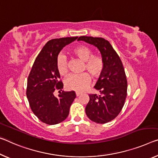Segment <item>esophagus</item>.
<instances>
[{
	"instance_id": "obj_1",
	"label": "esophagus",
	"mask_w": 158,
	"mask_h": 158,
	"mask_svg": "<svg viewBox=\"0 0 158 158\" xmlns=\"http://www.w3.org/2000/svg\"><path fill=\"white\" fill-rule=\"evenodd\" d=\"M76 96H77V97H78V96L81 95V93H79V92H76Z\"/></svg>"
}]
</instances>
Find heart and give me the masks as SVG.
<instances>
[{"mask_svg":"<svg viewBox=\"0 0 158 158\" xmlns=\"http://www.w3.org/2000/svg\"><path fill=\"white\" fill-rule=\"evenodd\" d=\"M72 54L84 61V71H87L94 79L101 77L104 71L105 64L102 57L99 54H93V50L86 45H78L71 51ZM56 67L59 73L61 76L68 73L67 60L64 55H60L56 60ZM91 77L87 73L80 75H72L65 80V88L69 90L77 92L83 91L90 83Z\"/></svg>","mask_w":158,"mask_h":158,"instance_id":"b5f03b06","label":"heart"}]
</instances>
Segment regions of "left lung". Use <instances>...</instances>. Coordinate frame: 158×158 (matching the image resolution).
Listing matches in <instances>:
<instances>
[{"instance_id":"obj_1","label":"left lung","mask_w":158,"mask_h":158,"mask_svg":"<svg viewBox=\"0 0 158 158\" xmlns=\"http://www.w3.org/2000/svg\"><path fill=\"white\" fill-rule=\"evenodd\" d=\"M77 40L98 47L105 64L103 73L94 86L100 94H89L85 113L94 122H110L121 112L127 96V80L123 64L107 40L86 36H81Z\"/></svg>"}]
</instances>
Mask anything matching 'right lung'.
<instances>
[{"instance_id":"1","label":"right lung","mask_w":158,"mask_h":158,"mask_svg":"<svg viewBox=\"0 0 158 158\" xmlns=\"http://www.w3.org/2000/svg\"><path fill=\"white\" fill-rule=\"evenodd\" d=\"M77 39L65 37L48 41L36 58L29 74L26 92L29 104L35 116L47 124H57L64 121L76 97L74 91H62L59 98L54 93L64 87L56 67L58 55L65 45Z\"/></svg>"}]
</instances>
